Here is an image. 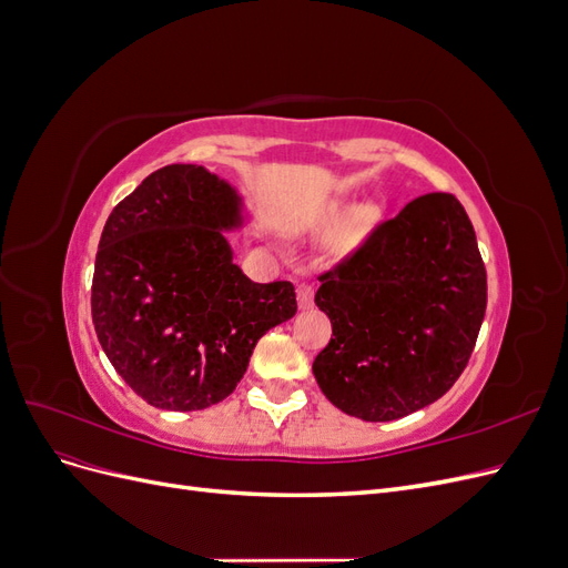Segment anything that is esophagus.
<instances>
[{
  "instance_id": "1",
  "label": "esophagus",
  "mask_w": 568,
  "mask_h": 568,
  "mask_svg": "<svg viewBox=\"0 0 568 568\" xmlns=\"http://www.w3.org/2000/svg\"><path fill=\"white\" fill-rule=\"evenodd\" d=\"M296 294H298V305L303 307V311H307V307H313V301H315V288H313L311 284H298Z\"/></svg>"
}]
</instances>
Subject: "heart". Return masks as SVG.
<instances>
[{
	"mask_svg": "<svg viewBox=\"0 0 568 568\" xmlns=\"http://www.w3.org/2000/svg\"><path fill=\"white\" fill-rule=\"evenodd\" d=\"M374 225V213L359 209L357 203H341L334 205V209L326 213L320 222V227L324 232H341L336 236V248L341 253L353 251L363 239L367 236V232Z\"/></svg>",
	"mask_w": 568,
	"mask_h": 568,
	"instance_id": "1",
	"label": "heart"
}]
</instances>
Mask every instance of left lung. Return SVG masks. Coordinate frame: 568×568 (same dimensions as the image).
<instances>
[{
    "instance_id": "8db88e82",
    "label": "left lung",
    "mask_w": 568,
    "mask_h": 568,
    "mask_svg": "<svg viewBox=\"0 0 568 568\" xmlns=\"http://www.w3.org/2000/svg\"><path fill=\"white\" fill-rule=\"evenodd\" d=\"M320 282L315 303L332 320V341L313 374L341 412L393 422L459 379L488 284L474 227L453 194L409 201Z\"/></svg>"
}]
</instances>
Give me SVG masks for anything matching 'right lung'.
I'll list each match as a JSON object with an SVG mask.
<instances>
[{"mask_svg":"<svg viewBox=\"0 0 568 568\" xmlns=\"http://www.w3.org/2000/svg\"><path fill=\"white\" fill-rule=\"evenodd\" d=\"M244 199L203 165H165L109 215L92 322L115 372L149 405L205 409L242 382L255 343L296 315L291 282H251L225 232Z\"/></svg>","mask_w":568,"mask_h":568,"instance_id":"obj_1","label":"right lung"}]
</instances>
